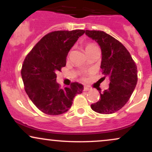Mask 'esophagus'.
Masks as SVG:
<instances>
[{
    "label": "esophagus",
    "instance_id": "esophagus-1",
    "mask_svg": "<svg viewBox=\"0 0 152 152\" xmlns=\"http://www.w3.org/2000/svg\"><path fill=\"white\" fill-rule=\"evenodd\" d=\"M83 90H84L85 91H87L91 90V86H84V88H83Z\"/></svg>",
    "mask_w": 152,
    "mask_h": 152
}]
</instances>
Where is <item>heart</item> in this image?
<instances>
[{
  "label": "heart",
  "instance_id": "b5f03b06",
  "mask_svg": "<svg viewBox=\"0 0 152 152\" xmlns=\"http://www.w3.org/2000/svg\"><path fill=\"white\" fill-rule=\"evenodd\" d=\"M96 46L95 45L92 44V43H89V44H88L87 46H86V50L88 49V48H93V47H95Z\"/></svg>",
  "mask_w": 152,
  "mask_h": 152
}]
</instances>
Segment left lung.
<instances>
[{"instance_id": "obj_1", "label": "left lung", "mask_w": 152, "mask_h": 152, "mask_svg": "<svg viewBox=\"0 0 152 152\" xmlns=\"http://www.w3.org/2000/svg\"><path fill=\"white\" fill-rule=\"evenodd\" d=\"M86 35L100 46L101 69L109 78V87L102 92L101 98L91 105L99 114H109L123 107L137 83V68L129 52L119 41L104 31L86 30Z\"/></svg>"}]
</instances>
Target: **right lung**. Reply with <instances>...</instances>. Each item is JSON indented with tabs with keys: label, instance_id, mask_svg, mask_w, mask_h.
<instances>
[{
	"label": "right lung",
	"instance_id": "right-lung-1",
	"mask_svg": "<svg viewBox=\"0 0 152 152\" xmlns=\"http://www.w3.org/2000/svg\"><path fill=\"white\" fill-rule=\"evenodd\" d=\"M84 33V30L50 33L36 43L24 60L21 76L25 91L35 106L45 114L66 112L75 96L83 91V85L76 82L61 88L56 72L66 66L69 50Z\"/></svg>",
	"mask_w": 152,
	"mask_h": 152
}]
</instances>
